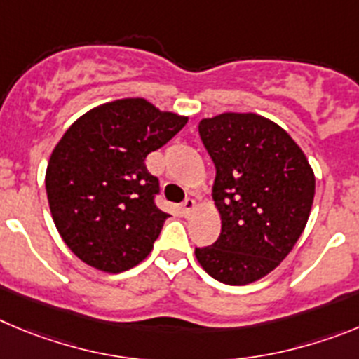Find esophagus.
<instances>
[{"mask_svg":"<svg viewBox=\"0 0 359 359\" xmlns=\"http://www.w3.org/2000/svg\"><path fill=\"white\" fill-rule=\"evenodd\" d=\"M193 209H195V200H193V198H186V200H184V202H182L184 215H189V212H191Z\"/></svg>","mask_w":359,"mask_h":359,"instance_id":"esophagus-1","label":"esophagus"}]
</instances>
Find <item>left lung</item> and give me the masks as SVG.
<instances>
[{
  "instance_id": "left-lung-1",
  "label": "left lung",
  "mask_w": 359,
  "mask_h": 359,
  "mask_svg": "<svg viewBox=\"0 0 359 359\" xmlns=\"http://www.w3.org/2000/svg\"><path fill=\"white\" fill-rule=\"evenodd\" d=\"M198 132L216 168L222 232L195 256L219 283H254L279 266L304 231L315 173L288 132L254 112L205 118Z\"/></svg>"
}]
</instances>
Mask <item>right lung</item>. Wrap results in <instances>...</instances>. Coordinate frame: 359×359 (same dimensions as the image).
Wrapping results in <instances>:
<instances>
[{
    "label": "right lung",
    "mask_w": 359,
    "mask_h": 359,
    "mask_svg": "<svg viewBox=\"0 0 359 359\" xmlns=\"http://www.w3.org/2000/svg\"><path fill=\"white\" fill-rule=\"evenodd\" d=\"M187 123L144 98L103 103L80 116L51 151L46 193L55 227L79 259L109 273L144 259L170 215L144 159Z\"/></svg>",
    "instance_id": "right-lung-1"
}]
</instances>
